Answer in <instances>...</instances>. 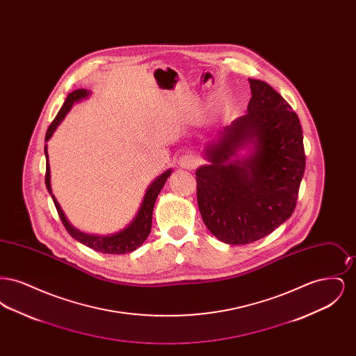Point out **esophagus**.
I'll return each instance as SVG.
<instances>
[{
    "instance_id": "esophagus-1",
    "label": "esophagus",
    "mask_w": 356,
    "mask_h": 356,
    "mask_svg": "<svg viewBox=\"0 0 356 356\" xmlns=\"http://www.w3.org/2000/svg\"><path fill=\"white\" fill-rule=\"evenodd\" d=\"M179 164H180L183 168H186V170H193V168L197 167L199 159H197L195 154H192V153H186V154L181 156V157L179 159Z\"/></svg>"
}]
</instances>
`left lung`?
<instances>
[{"label":"left lung","mask_w":356,"mask_h":356,"mask_svg":"<svg viewBox=\"0 0 356 356\" xmlns=\"http://www.w3.org/2000/svg\"><path fill=\"white\" fill-rule=\"evenodd\" d=\"M247 113L225 127L196 170L197 204L213 236L232 245L270 235L292 215L305 168L303 131L298 115L271 85L248 79ZM245 143V159L230 157Z\"/></svg>","instance_id":"1"}]
</instances>
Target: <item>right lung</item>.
<instances>
[{
    "instance_id": "right-lung-1",
    "label": "right lung",
    "mask_w": 356,
    "mask_h": 356,
    "mask_svg": "<svg viewBox=\"0 0 356 356\" xmlns=\"http://www.w3.org/2000/svg\"><path fill=\"white\" fill-rule=\"evenodd\" d=\"M89 95V92L86 89H76L73 90L72 93H69L67 100L64 102V105L61 106L60 112L57 113V116L54 118V120L51 121L48 131H47V135H45V141H48L51 138L53 132L56 131L57 125L64 120L65 115L68 113L69 109L72 108V105L81 99H84ZM45 156L48 159V151H47V145H45ZM170 172L172 170H167L164 172L161 176H159L152 184L149 186V188L147 189L145 192V196H144V200L143 204L138 209V213L135 218V220L132 221L124 231H121L116 235H112V236H95V235H86L84 232H80L79 229H76L74 227L70 225V222L67 220L61 207L58 202L56 200L54 195H51V170H49V163L47 161V172H45V184L47 188L51 193V199H53V203L56 205V209L58 212V216L63 221L64 227L67 228L69 235L76 238L77 241L83 243L86 247L95 250V251H99L102 254H127V252H132L135 251L136 248H138L144 241L145 238L149 235L151 232V228H152V213L153 207H154V202L161 191V188L165 184L167 179L170 177Z\"/></svg>"
}]
</instances>
